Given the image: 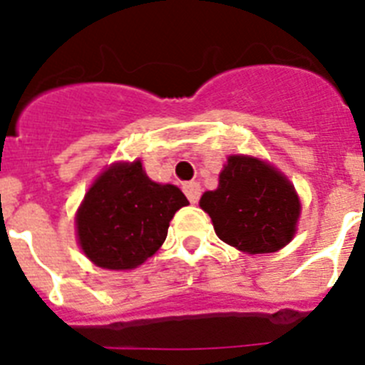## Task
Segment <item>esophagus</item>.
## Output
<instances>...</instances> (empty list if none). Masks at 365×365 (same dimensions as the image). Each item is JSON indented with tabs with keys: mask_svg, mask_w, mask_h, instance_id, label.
I'll return each mask as SVG.
<instances>
[{
	"mask_svg": "<svg viewBox=\"0 0 365 365\" xmlns=\"http://www.w3.org/2000/svg\"><path fill=\"white\" fill-rule=\"evenodd\" d=\"M182 190H185L186 197H188V201L192 202V205L199 202V199H201V186H199L197 182H186V185L182 186Z\"/></svg>",
	"mask_w": 365,
	"mask_h": 365,
	"instance_id": "1",
	"label": "esophagus"
}]
</instances>
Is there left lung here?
Here are the masks:
<instances>
[{"instance_id":"left-lung-1","label":"left lung","mask_w":365,"mask_h":365,"mask_svg":"<svg viewBox=\"0 0 365 365\" xmlns=\"http://www.w3.org/2000/svg\"><path fill=\"white\" fill-rule=\"evenodd\" d=\"M199 205L212 217L219 240L248 254L285 247L302 208L294 186L278 170L243 155L228 157L217 190L202 193Z\"/></svg>"}]
</instances>
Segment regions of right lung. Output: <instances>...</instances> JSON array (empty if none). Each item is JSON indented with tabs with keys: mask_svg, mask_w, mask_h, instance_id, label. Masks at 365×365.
<instances>
[{
	"mask_svg": "<svg viewBox=\"0 0 365 365\" xmlns=\"http://www.w3.org/2000/svg\"><path fill=\"white\" fill-rule=\"evenodd\" d=\"M186 205L185 193L153 182L140 160L115 164L95 180L76 214L82 250L102 269H135L159 250L170 221Z\"/></svg>",
	"mask_w": 365,
	"mask_h": 365,
	"instance_id": "right-lung-1",
	"label": "right lung"
}]
</instances>
